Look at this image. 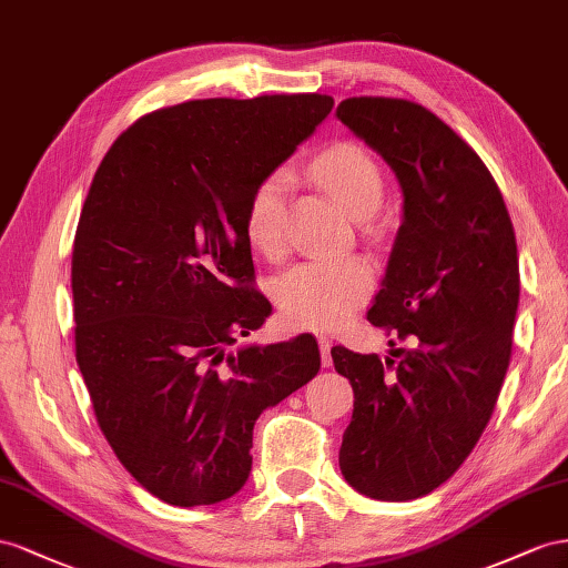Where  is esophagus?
I'll list each match as a JSON object with an SVG mask.
<instances>
[{"label": "esophagus", "mask_w": 568, "mask_h": 568, "mask_svg": "<svg viewBox=\"0 0 568 568\" xmlns=\"http://www.w3.org/2000/svg\"><path fill=\"white\" fill-rule=\"evenodd\" d=\"M331 347H333L331 337H328V335H318V349H321V362H323V366H331V364H333V359H331Z\"/></svg>", "instance_id": "esophagus-1"}]
</instances>
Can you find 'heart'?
<instances>
[{
	"instance_id": "obj_1",
	"label": "heart",
	"mask_w": 568,
	"mask_h": 568,
	"mask_svg": "<svg viewBox=\"0 0 568 568\" xmlns=\"http://www.w3.org/2000/svg\"><path fill=\"white\" fill-rule=\"evenodd\" d=\"M312 173L354 216H368L383 197V175L359 142H335L312 161ZM293 173L281 166L254 187L245 212L250 245L268 258L287 250V194ZM371 290V268L364 258L306 262L275 283L283 316L297 328L328 331L345 323Z\"/></svg>"
}]
</instances>
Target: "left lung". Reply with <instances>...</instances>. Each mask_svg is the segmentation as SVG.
<instances>
[{
    "instance_id": "8db88e82",
    "label": "left lung",
    "mask_w": 568,
    "mask_h": 568,
    "mask_svg": "<svg viewBox=\"0 0 568 568\" xmlns=\"http://www.w3.org/2000/svg\"><path fill=\"white\" fill-rule=\"evenodd\" d=\"M337 119L402 185V225L366 318L409 343L385 362L331 349L354 390L339 471L366 497L407 501L455 476L493 416L511 359L516 235L488 166L426 106L349 97Z\"/></svg>"
}]
</instances>
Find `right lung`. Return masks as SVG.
<instances>
[{"label": "right lung", "mask_w": 568, "mask_h": 568, "mask_svg": "<svg viewBox=\"0 0 568 568\" xmlns=\"http://www.w3.org/2000/svg\"><path fill=\"white\" fill-rule=\"evenodd\" d=\"M331 109L318 92L156 109L92 178L71 258L75 362L113 455L169 505L235 495L258 414L318 374L310 333L233 345L271 314L254 287L250 194Z\"/></svg>", "instance_id": "obj_1"}]
</instances>
